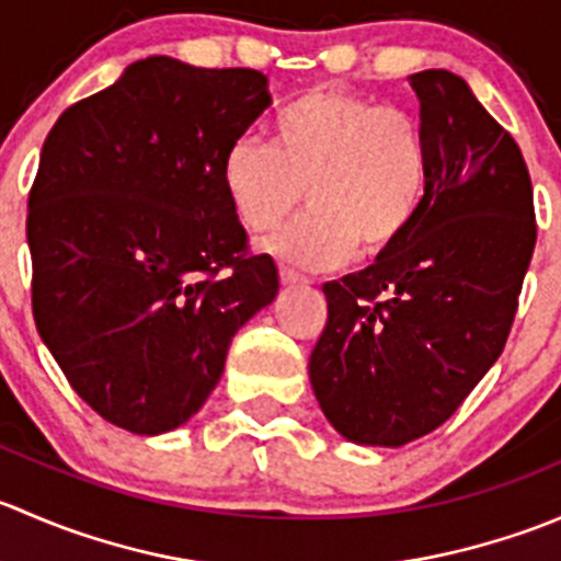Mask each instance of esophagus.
<instances>
[{"instance_id": "34e87169", "label": "esophagus", "mask_w": 561, "mask_h": 561, "mask_svg": "<svg viewBox=\"0 0 561 561\" xmlns=\"http://www.w3.org/2000/svg\"><path fill=\"white\" fill-rule=\"evenodd\" d=\"M279 279L285 287H304L309 282L307 276L298 274V271H293V268H287V265H282L279 268Z\"/></svg>"}]
</instances>
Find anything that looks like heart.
<instances>
[{"instance_id":"obj_1","label":"heart","mask_w":561,"mask_h":561,"mask_svg":"<svg viewBox=\"0 0 561 561\" xmlns=\"http://www.w3.org/2000/svg\"><path fill=\"white\" fill-rule=\"evenodd\" d=\"M428 184L432 149L421 122L342 89L298 94L271 118L268 146L239 138L222 160L225 192L252 233L290 217L307 190L309 211L265 247L314 271L393 252L415 228Z\"/></svg>"}]
</instances>
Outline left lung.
<instances>
[{"label": "left lung", "mask_w": 561, "mask_h": 561, "mask_svg": "<svg viewBox=\"0 0 561 561\" xmlns=\"http://www.w3.org/2000/svg\"><path fill=\"white\" fill-rule=\"evenodd\" d=\"M432 149L426 206L369 268L322 285L309 358L342 437L399 448L443 426L505 350L537 222L513 135L448 70L410 76Z\"/></svg>", "instance_id": "obj_1"}]
</instances>
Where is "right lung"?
Segmentation results:
<instances>
[{
  "label": "right lung",
  "instance_id": "right-lung-1",
  "mask_svg": "<svg viewBox=\"0 0 561 561\" xmlns=\"http://www.w3.org/2000/svg\"><path fill=\"white\" fill-rule=\"evenodd\" d=\"M271 105L268 78L149 56L70 105L30 192L32 314L72 390L133 434L190 421L236 331L279 290L252 254L222 160Z\"/></svg>",
  "mask_w": 561,
  "mask_h": 561
}]
</instances>
